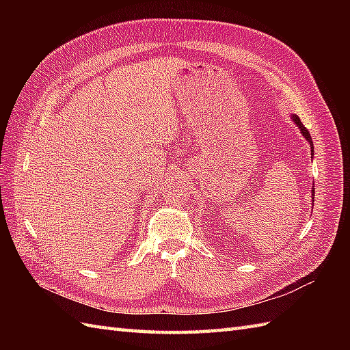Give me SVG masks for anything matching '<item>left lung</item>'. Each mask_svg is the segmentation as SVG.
<instances>
[{
  "instance_id": "1",
  "label": "left lung",
  "mask_w": 350,
  "mask_h": 350,
  "mask_svg": "<svg viewBox=\"0 0 350 350\" xmlns=\"http://www.w3.org/2000/svg\"><path fill=\"white\" fill-rule=\"evenodd\" d=\"M292 121L298 125V129L301 130V134L305 137V140L310 143V147H311V152L314 153V144H312V139H311V135H310V131L305 129L304 126V124L301 122V120H299V116L298 115H292ZM312 198H314V188H312ZM312 204H314V200H312Z\"/></svg>"
}]
</instances>
